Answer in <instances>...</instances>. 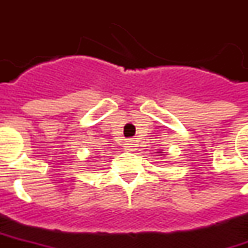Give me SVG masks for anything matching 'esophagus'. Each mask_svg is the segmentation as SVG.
I'll use <instances>...</instances> for the list:
<instances>
[{"label": "esophagus", "mask_w": 248, "mask_h": 248, "mask_svg": "<svg viewBox=\"0 0 248 248\" xmlns=\"http://www.w3.org/2000/svg\"><path fill=\"white\" fill-rule=\"evenodd\" d=\"M124 148L127 150V151H133L136 148V141L135 140H127L126 143H124Z\"/></svg>", "instance_id": "esophagus-1"}]
</instances>
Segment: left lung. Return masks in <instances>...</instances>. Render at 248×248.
Returning a JSON list of instances; mask_svg holds the SVG:
<instances>
[{
    "label": "left lung",
    "mask_w": 248,
    "mask_h": 248,
    "mask_svg": "<svg viewBox=\"0 0 248 248\" xmlns=\"http://www.w3.org/2000/svg\"><path fill=\"white\" fill-rule=\"evenodd\" d=\"M159 154H161V155H162V153H161V151H159Z\"/></svg>",
    "instance_id": "8db88e82"
}]
</instances>
